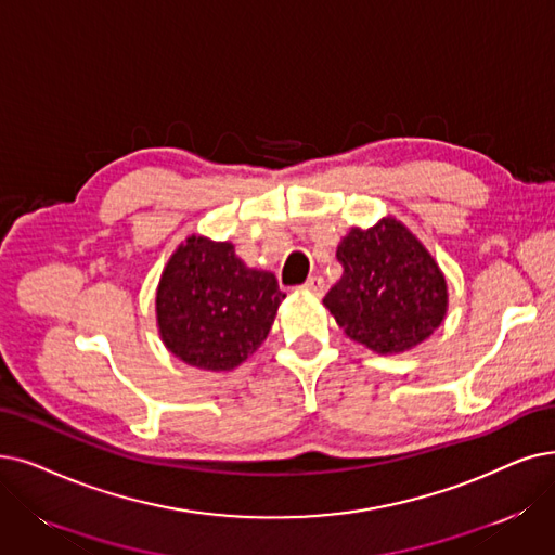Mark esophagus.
Masks as SVG:
<instances>
[{
	"instance_id": "1",
	"label": "esophagus",
	"mask_w": 555,
	"mask_h": 555,
	"mask_svg": "<svg viewBox=\"0 0 555 555\" xmlns=\"http://www.w3.org/2000/svg\"><path fill=\"white\" fill-rule=\"evenodd\" d=\"M302 289H307L309 294L323 296V292H325V282H323V278H319V275H309V278H307V282L302 284Z\"/></svg>"
}]
</instances>
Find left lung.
Returning <instances> with one entry per match:
<instances>
[{
	"mask_svg": "<svg viewBox=\"0 0 555 555\" xmlns=\"http://www.w3.org/2000/svg\"><path fill=\"white\" fill-rule=\"evenodd\" d=\"M341 280L323 305L366 348L403 352L433 335L447 314V280L428 250L393 218L352 228L337 248Z\"/></svg>",
	"mask_w": 555,
	"mask_h": 555,
	"instance_id": "8db88e82",
	"label": "left lung"
}]
</instances>
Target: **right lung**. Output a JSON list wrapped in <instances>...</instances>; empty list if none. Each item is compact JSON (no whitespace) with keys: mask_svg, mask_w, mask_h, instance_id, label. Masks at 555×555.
<instances>
[{"mask_svg":"<svg viewBox=\"0 0 555 555\" xmlns=\"http://www.w3.org/2000/svg\"><path fill=\"white\" fill-rule=\"evenodd\" d=\"M284 298L275 275L248 269L232 243L191 236L159 282L162 339L191 366L230 371L261 346Z\"/></svg>","mask_w":555,"mask_h":555,"instance_id":"right-lung-1","label":"right lung"}]
</instances>
